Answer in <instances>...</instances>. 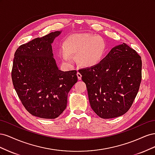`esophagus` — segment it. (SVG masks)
Returning a JSON list of instances; mask_svg holds the SVG:
<instances>
[{
    "label": "esophagus",
    "mask_w": 155,
    "mask_h": 155,
    "mask_svg": "<svg viewBox=\"0 0 155 155\" xmlns=\"http://www.w3.org/2000/svg\"><path fill=\"white\" fill-rule=\"evenodd\" d=\"M77 76H78V78L79 80H80V79H81V74L79 73V72H78L77 73Z\"/></svg>",
    "instance_id": "1"
}]
</instances>
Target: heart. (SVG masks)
Instances as JSON below:
<instances>
[{"mask_svg": "<svg viewBox=\"0 0 155 155\" xmlns=\"http://www.w3.org/2000/svg\"><path fill=\"white\" fill-rule=\"evenodd\" d=\"M107 45L99 36L77 34L69 36L59 51L60 58L67 64L74 61V55H78V63L83 67L91 68L100 64L105 56Z\"/></svg>", "mask_w": 155, "mask_h": 155, "instance_id": "obj_1", "label": "heart"}]
</instances>
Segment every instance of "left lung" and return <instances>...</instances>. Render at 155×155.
<instances>
[{
    "mask_svg": "<svg viewBox=\"0 0 155 155\" xmlns=\"http://www.w3.org/2000/svg\"><path fill=\"white\" fill-rule=\"evenodd\" d=\"M87 86L92 109L104 119L129 110L142 79L141 57L123 43L110 51L97 66L79 70Z\"/></svg>",
    "mask_w": 155,
    "mask_h": 155,
    "instance_id": "8db88e82",
    "label": "left lung"
}]
</instances>
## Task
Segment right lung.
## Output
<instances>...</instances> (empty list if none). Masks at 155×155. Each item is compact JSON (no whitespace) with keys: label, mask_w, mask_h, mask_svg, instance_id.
<instances>
[{"label":"right lung","mask_w":155,"mask_h":155,"mask_svg":"<svg viewBox=\"0 0 155 155\" xmlns=\"http://www.w3.org/2000/svg\"><path fill=\"white\" fill-rule=\"evenodd\" d=\"M61 31L21 45L15 53L12 78L17 95L31 114L55 119L66 109L68 94L78 81L77 71L60 70L51 44Z\"/></svg>","instance_id":"add662e5"}]
</instances>
